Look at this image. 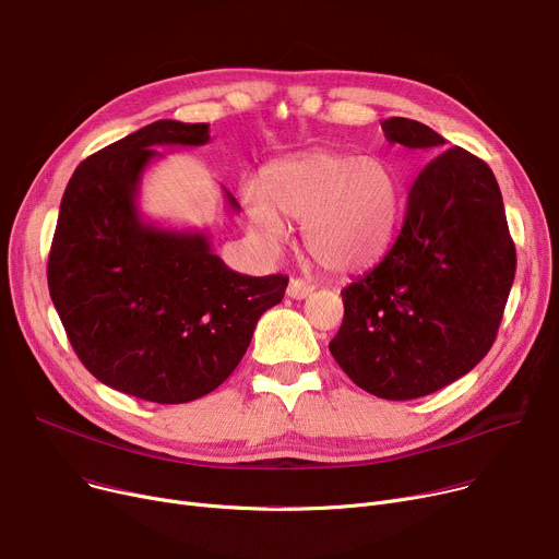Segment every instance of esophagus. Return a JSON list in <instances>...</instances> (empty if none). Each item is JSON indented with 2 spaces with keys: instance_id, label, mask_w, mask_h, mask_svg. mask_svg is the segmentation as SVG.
<instances>
[{
  "instance_id": "obj_1",
  "label": "esophagus",
  "mask_w": 559,
  "mask_h": 559,
  "mask_svg": "<svg viewBox=\"0 0 559 559\" xmlns=\"http://www.w3.org/2000/svg\"><path fill=\"white\" fill-rule=\"evenodd\" d=\"M314 289V285L310 281H304V278H292L289 285H287V296L289 299H306V296H310Z\"/></svg>"
}]
</instances>
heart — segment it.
Segmentation results:
<instances>
[{
    "instance_id": "obj_1",
    "label": "heart",
    "mask_w": 559,
    "mask_h": 559,
    "mask_svg": "<svg viewBox=\"0 0 559 559\" xmlns=\"http://www.w3.org/2000/svg\"><path fill=\"white\" fill-rule=\"evenodd\" d=\"M251 225L270 240L285 234L283 217L304 225V242L317 265L355 274L386 251L400 213V181L382 157L310 153L272 164L263 191H242Z\"/></svg>"
}]
</instances>
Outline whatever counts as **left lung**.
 Listing matches in <instances>:
<instances>
[{"instance_id": "left-lung-1", "label": "left lung", "mask_w": 559, "mask_h": 559, "mask_svg": "<svg viewBox=\"0 0 559 559\" xmlns=\"http://www.w3.org/2000/svg\"><path fill=\"white\" fill-rule=\"evenodd\" d=\"M389 143L436 153L408 186L400 231L344 292L330 353L364 391L414 400L463 378L495 344L516 253L490 166L425 123L382 121Z\"/></svg>"}]
</instances>
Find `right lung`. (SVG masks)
<instances>
[{"instance_id":"obj_1","label":"right lung","mask_w":559,"mask_h":559,"mask_svg":"<svg viewBox=\"0 0 559 559\" xmlns=\"http://www.w3.org/2000/svg\"><path fill=\"white\" fill-rule=\"evenodd\" d=\"M209 139V123L155 121L87 157L64 189L49 253V294L79 359L109 389L157 404L225 382L287 287L283 274L229 270L202 231L141 217L139 183L162 157L155 147Z\"/></svg>"}]
</instances>
